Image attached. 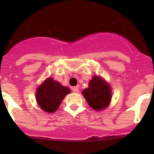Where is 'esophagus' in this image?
<instances>
[{"mask_svg": "<svg viewBox=\"0 0 154 154\" xmlns=\"http://www.w3.org/2000/svg\"><path fill=\"white\" fill-rule=\"evenodd\" d=\"M72 90H73V92H74V93L80 92V91H79V88H77V87H74V88H72Z\"/></svg>", "mask_w": 154, "mask_h": 154, "instance_id": "34e87169", "label": "esophagus"}]
</instances>
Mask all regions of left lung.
Here are the masks:
<instances>
[{
    "instance_id": "left-lung-1",
    "label": "left lung",
    "mask_w": 154,
    "mask_h": 154,
    "mask_svg": "<svg viewBox=\"0 0 154 154\" xmlns=\"http://www.w3.org/2000/svg\"><path fill=\"white\" fill-rule=\"evenodd\" d=\"M83 94L90 107L100 111L109 104L112 98L111 88L101 77L94 76L88 83V88L83 91Z\"/></svg>"
}]
</instances>
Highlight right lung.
Returning a JSON list of instances; mask_svg holds the SVG:
<instances>
[{"instance_id": "right-lung-1", "label": "right lung", "mask_w": 154, "mask_h": 154, "mask_svg": "<svg viewBox=\"0 0 154 154\" xmlns=\"http://www.w3.org/2000/svg\"><path fill=\"white\" fill-rule=\"evenodd\" d=\"M70 92L69 88L62 86L52 77H49L38 87L35 97L42 109L52 113L59 108L63 98Z\"/></svg>"}]
</instances>
